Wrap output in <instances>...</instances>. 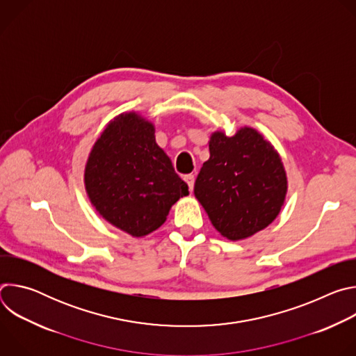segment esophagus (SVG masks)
Returning a JSON list of instances; mask_svg holds the SVG:
<instances>
[{
	"mask_svg": "<svg viewBox=\"0 0 356 356\" xmlns=\"http://www.w3.org/2000/svg\"><path fill=\"white\" fill-rule=\"evenodd\" d=\"M194 180H195V176H194V175H186V176H184V181L187 183V186H188V190H190V191H193Z\"/></svg>",
	"mask_w": 356,
	"mask_h": 356,
	"instance_id": "34e87169",
	"label": "esophagus"
}]
</instances>
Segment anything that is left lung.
<instances>
[{"label": "left lung", "mask_w": 356, "mask_h": 356, "mask_svg": "<svg viewBox=\"0 0 356 356\" xmlns=\"http://www.w3.org/2000/svg\"><path fill=\"white\" fill-rule=\"evenodd\" d=\"M209 149L194 195L214 228L229 241H242L270 225L289 187L275 146L255 128L241 127L232 136L214 131Z\"/></svg>", "instance_id": "8db88e82"}]
</instances>
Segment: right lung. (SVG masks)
Returning <instances> with one entry per match:
<instances>
[{
	"label": "right lung",
	"mask_w": 356,
	"mask_h": 356,
	"mask_svg": "<svg viewBox=\"0 0 356 356\" xmlns=\"http://www.w3.org/2000/svg\"><path fill=\"white\" fill-rule=\"evenodd\" d=\"M83 180L95 211L134 238L161 228L175 202L188 195L156 143L155 124L136 111L106 125L90 150Z\"/></svg>",
	"instance_id": "1"
}]
</instances>
